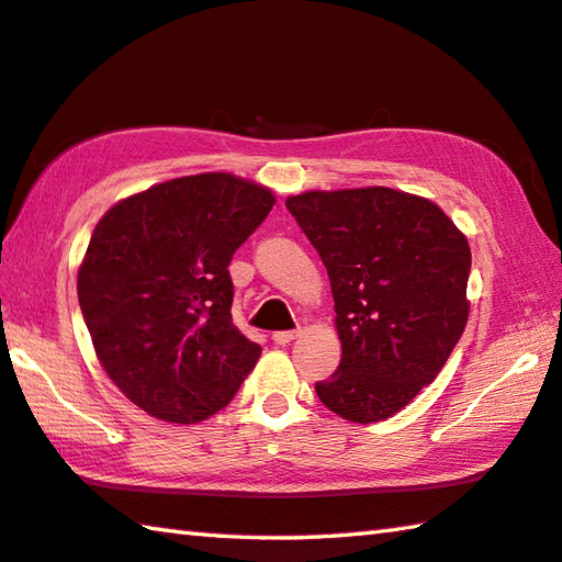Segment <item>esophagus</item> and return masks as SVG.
<instances>
[{
	"label": "esophagus",
	"mask_w": 562,
	"mask_h": 562,
	"mask_svg": "<svg viewBox=\"0 0 562 562\" xmlns=\"http://www.w3.org/2000/svg\"><path fill=\"white\" fill-rule=\"evenodd\" d=\"M300 331L297 329H282V331H272V341L274 345H280V347H284V345H290V341L297 337Z\"/></svg>",
	"instance_id": "obj_1"
}]
</instances>
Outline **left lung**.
Listing matches in <instances>:
<instances>
[{
	"label": "left lung",
	"instance_id": "left-lung-1",
	"mask_svg": "<svg viewBox=\"0 0 562 562\" xmlns=\"http://www.w3.org/2000/svg\"><path fill=\"white\" fill-rule=\"evenodd\" d=\"M288 211L325 262L341 359L315 384L347 422H382L441 372L469 319L471 250L439 205L392 188L310 190Z\"/></svg>",
	"mask_w": 562,
	"mask_h": 562
}]
</instances>
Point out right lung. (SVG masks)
Wrapping results in <instances>:
<instances>
[{
  "instance_id": "add662e5",
  "label": "right lung",
  "mask_w": 562,
  "mask_h": 562,
  "mask_svg": "<svg viewBox=\"0 0 562 562\" xmlns=\"http://www.w3.org/2000/svg\"><path fill=\"white\" fill-rule=\"evenodd\" d=\"M274 198L231 173L158 183L101 217L79 304L101 367L133 404L195 424L231 404L260 357L233 325V255Z\"/></svg>"
}]
</instances>
